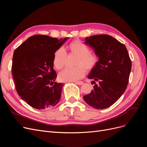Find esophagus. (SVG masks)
<instances>
[{
  "label": "esophagus",
  "instance_id": "1",
  "mask_svg": "<svg viewBox=\"0 0 147 147\" xmlns=\"http://www.w3.org/2000/svg\"><path fill=\"white\" fill-rule=\"evenodd\" d=\"M77 84H78V85H82V84H83V82H75Z\"/></svg>",
  "mask_w": 147,
  "mask_h": 147
}]
</instances>
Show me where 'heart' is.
Listing matches in <instances>:
<instances>
[{"instance_id":"1","label":"heart","mask_w":147,"mask_h":147,"mask_svg":"<svg viewBox=\"0 0 147 147\" xmlns=\"http://www.w3.org/2000/svg\"><path fill=\"white\" fill-rule=\"evenodd\" d=\"M69 48L71 52L78 56L77 64L79 65L75 67L65 68L59 74V78L63 82H74L84 77L86 72L84 67L87 70L94 67L97 64V57L96 55L90 52V48L80 41L75 40L71 42ZM66 57L67 53L64 48H59L55 51L53 56V64L56 69L63 68Z\"/></svg>"}]
</instances>
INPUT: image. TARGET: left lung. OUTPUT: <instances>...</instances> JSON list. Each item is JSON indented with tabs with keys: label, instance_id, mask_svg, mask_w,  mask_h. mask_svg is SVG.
I'll list each match as a JSON object with an SVG mask.
<instances>
[{
	"label": "left lung",
	"instance_id": "8db88e82",
	"mask_svg": "<svg viewBox=\"0 0 147 147\" xmlns=\"http://www.w3.org/2000/svg\"><path fill=\"white\" fill-rule=\"evenodd\" d=\"M84 44L94 49L99 61L88 76L97 83L83 99L96 109H107L126 90L131 70V59L125 45L110 35H92L85 38Z\"/></svg>",
	"mask_w": 147,
	"mask_h": 147
}]
</instances>
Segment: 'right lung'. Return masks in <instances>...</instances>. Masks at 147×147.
<instances>
[{"instance_id": "obj_1", "label": "right lung", "mask_w": 147, "mask_h": 147, "mask_svg": "<svg viewBox=\"0 0 147 147\" xmlns=\"http://www.w3.org/2000/svg\"><path fill=\"white\" fill-rule=\"evenodd\" d=\"M68 38L35 35L13 53L11 71L18 94L35 109L50 108L60 100L64 84L55 82L53 56Z\"/></svg>"}]
</instances>
